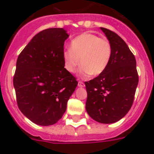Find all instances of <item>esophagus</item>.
I'll return each mask as SVG.
<instances>
[{
	"instance_id": "1",
	"label": "esophagus",
	"mask_w": 154,
	"mask_h": 154,
	"mask_svg": "<svg viewBox=\"0 0 154 154\" xmlns=\"http://www.w3.org/2000/svg\"><path fill=\"white\" fill-rule=\"evenodd\" d=\"M78 85H79V87H84V86H85V83L83 82L82 81H79Z\"/></svg>"
}]
</instances>
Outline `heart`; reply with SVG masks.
<instances>
[{
    "mask_svg": "<svg viewBox=\"0 0 154 154\" xmlns=\"http://www.w3.org/2000/svg\"><path fill=\"white\" fill-rule=\"evenodd\" d=\"M112 55V48L108 39L85 32L76 36L70 43V49L63 52L65 69L75 72L80 63V73L83 76H98L108 67Z\"/></svg>",
    "mask_w": 154,
    "mask_h": 154,
    "instance_id": "heart-1",
    "label": "heart"
}]
</instances>
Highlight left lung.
Segmentation results:
<instances>
[{"instance_id": "left-lung-1", "label": "left lung", "mask_w": 154, "mask_h": 154, "mask_svg": "<svg viewBox=\"0 0 154 154\" xmlns=\"http://www.w3.org/2000/svg\"><path fill=\"white\" fill-rule=\"evenodd\" d=\"M112 48L111 59L102 74L85 82L88 115L102 124L117 122L127 115L134 99L139 77L136 60L123 39L101 27Z\"/></svg>"}]
</instances>
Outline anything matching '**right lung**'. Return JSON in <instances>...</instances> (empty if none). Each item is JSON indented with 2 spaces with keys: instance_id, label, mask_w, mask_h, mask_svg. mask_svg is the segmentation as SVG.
<instances>
[{
  "instance_id": "right-lung-1",
  "label": "right lung",
  "mask_w": 154,
  "mask_h": 154,
  "mask_svg": "<svg viewBox=\"0 0 154 154\" xmlns=\"http://www.w3.org/2000/svg\"><path fill=\"white\" fill-rule=\"evenodd\" d=\"M63 28L43 29L20 53L14 75L21 112L38 125H54L63 117L78 82L64 68Z\"/></svg>"
}]
</instances>
